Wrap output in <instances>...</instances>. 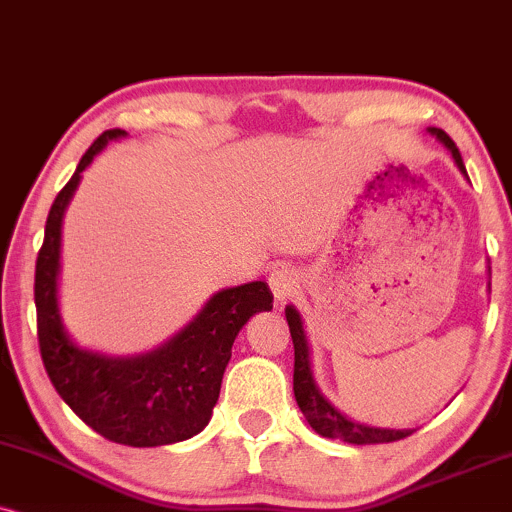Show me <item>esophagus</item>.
Segmentation results:
<instances>
[{
    "instance_id": "esophagus-1",
    "label": "esophagus",
    "mask_w": 512,
    "mask_h": 512,
    "mask_svg": "<svg viewBox=\"0 0 512 512\" xmlns=\"http://www.w3.org/2000/svg\"><path fill=\"white\" fill-rule=\"evenodd\" d=\"M268 285H270V289H273L277 301H285L296 292V287H299V277H296L292 268L282 266V268H275L273 273H270Z\"/></svg>"
}]
</instances>
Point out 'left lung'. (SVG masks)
Listing matches in <instances>:
<instances>
[{
    "label": "left lung",
    "instance_id": "left-lung-1",
    "mask_svg": "<svg viewBox=\"0 0 512 512\" xmlns=\"http://www.w3.org/2000/svg\"><path fill=\"white\" fill-rule=\"evenodd\" d=\"M430 132L437 137L439 142H444V147L451 151L453 161L460 168V173L468 178V170H465L463 156L456 147V142L446 135L444 130L430 128ZM287 323H289V334H292L294 342V396L296 403H299L301 413L308 420V425L313 427L320 437L327 439H339L346 441V444H389V441L406 439L413 434V430H382V427H368L361 425V422H353L346 418V415L339 413L337 408L332 406L330 401L320 394V389L315 387L311 363H308V344L304 334V323H301V315L296 313L294 306H287Z\"/></svg>",
    "mask_w": 512,
    "mask_h": 512
}]
</instances>
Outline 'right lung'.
<instances>
[{"instance_id": "obj_1", "label": "right lung", "mask_w": 512, "mask_h": 512, "mask_svg": "<svg viewBox=\"0 0 512 512\" xmlns=\"http://www.w3.org/2000/svg\"><path fill=\"white\" fill-rule=\"evenodd\" d=\"M123 135L121 128L102 132L49 208L35 263L37 342L49 380L73 413L104 439L144 449L185 441L204 430L237 332L251 315L273 308V294L266 282L223 289L194 323L147 356H99L68 339L56 308L61 218L82 170L106 142Z\"/></svg>"}]
</instances>
